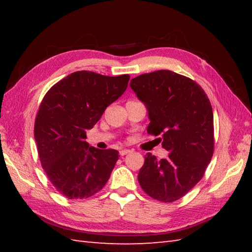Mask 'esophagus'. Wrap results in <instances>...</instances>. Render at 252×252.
Segmentation results:
<instances>
[{"instance_id": "obj_1", "label": "esophagus", "mask_w": 252, "mask_h": 252, "mask_svg": "<svg viewBox=\"0 0 252 252\" xmlns=\"http://www.w3.org/2000/svg\"><path fill=\"white\" fill-rule=\"evenodd\" d=\"M130 153H131L130 149H122V151H120V156H125V155H127Z\"/></svg>"}]
</instances>
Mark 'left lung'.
<instances>
[{"mask_svg":"<svg viewBox=\"0 0 252 252\" xmlns=\"http://www.w3.org/2000/svg\"><path fill=\"white\" fill-rule=\"evenodd\" d=\"M130 85L148 109L147 133L169 151L160 160L146 155L138 183L153 199L173 202L202 179L215 152L210 100L194 80L170 70L141 74Z\"/></svg>","mask_w":252,"mask_h":252,"instance_id":"8db88e82","label":"left lung"}]
</instances>
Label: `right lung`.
<instances>
[{
	"instance_id": "obj_1",
	"label": "right lung",
	"mask_w": 252,
	"mask_h": 252,
	"mask_svg": "<svg viewBox=\"0 0 252 252\" xmlns=\"http://www.w3.org/2000/svg\"><path fill=\"white\" fill-rule=\"evenodd\" d=\"M129 80V74L76 71L42 99L34 122L37 154L51 183L68 199H87L110 178L119 152L89 146L84 140L87 130L125 93Z\"/></svg>"
}]
</instances>
